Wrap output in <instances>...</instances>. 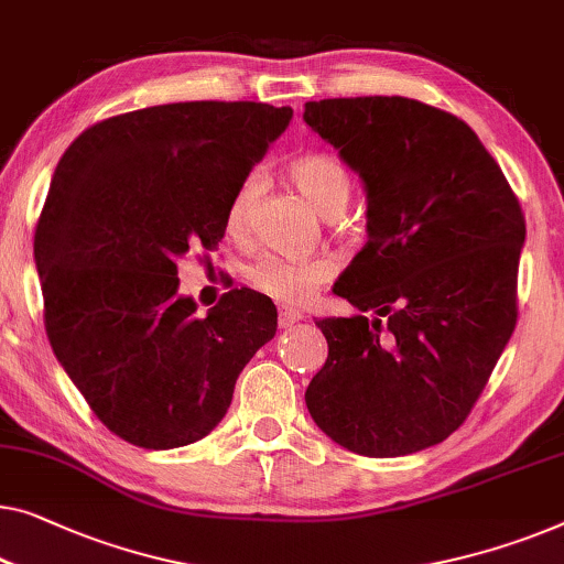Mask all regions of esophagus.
<instances>
[{
  "label": "esophagus",
  "mask_w": 564,
  "mask_h": 564,
  "mask_svg": "<svg viewBox=\"0 0 564 564\" xmlns=\"http://www.w3.org/2000/svg\"><path fill=\"white\" fill-rule=\"evenodd\" d=\"M276 321H280V328H290V325H295L302 321V313L300 310H292V307H280V315H276Z\"/></svg>",
  "instance_id": "1"
}]
</instances>
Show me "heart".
Returning <instances> with one entry per match:
<instances>
[{"label": "heart", "instance_id": "obj_1", "mask_svg": "<svg viewBox=\"0 0 564 564\" xmlns=\"http://www.w3.org/2000/svg\"><path fill=\"white\" fill-rule=\"evenodd\" d=\"M292 183L321 210L323 216H338L354 193V175L330 152L302 154L290 165ZM262 193V175L249 173L236 187L228 203L226 224L231 231H243L251 218V208ZM338 272L330 257H262L249 267L247 280L262 295L282 305H302L325 288Z\"/></svg>", "mask_w": 564, "mask_h": 564}]
</instances>
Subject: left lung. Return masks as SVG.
<instances>
[{"instance_id":"1","label":"left lung","mask_w":564,"mask_h":564,"mask_svg":"<svg viewBox=\"0 0 564 564\" xmlns=\"http://www.w3.org/2000/svg\"><path fill=\"white\" fill-rule=\"evenodd\" d=\"M302 117L369 200V241L333 288L361 315L315 321L328 358L307 410L358 455L424 451L465 422L517 328L519 198L476 132L430 104L323 99Z\"/></svg>"}]
</instances>
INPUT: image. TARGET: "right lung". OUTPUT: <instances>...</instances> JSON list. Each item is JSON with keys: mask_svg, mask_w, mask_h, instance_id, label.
<instances>
[{"mask_svg": "<svg viewBox=\"0 0 564 564\" xmlns=\"http://www.w3.org/2000/svg\"><path fill=\"white\" fill-rule=\"evenodd\" d=\"M292 119L290 106L185 101L78 134L35 228L53 354L113 435L147 451L206 437L276 307L224 292L206 317L177 295V259L214 251L236 187Z\"/></svg>", "mask_w": 564, "mask_h": 564, "instance_id": "1", "label": "right lung"}]
</instances>
